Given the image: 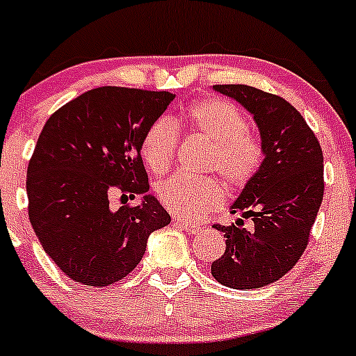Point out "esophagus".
<instances>
[{"mask_svg": "<svg viewBox=\"0 0 356 356\" xmlns=\"http://www.w3.org/2000/svg\"><path fill=\"white\" fill-rule=\"evenodd\" d=\"M177 225L181 229H185V232H188V233H192V234H197V233L200 232V226L199 225H192V222L185 221V219H178Z\"/></svg>", "mask_w": 356, "mask_h": 356, "instance_id": "esophagus-1", "label": "esophagus"}]
</instances>
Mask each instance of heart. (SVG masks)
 Returning a JSON list of instances; mask_svg holds the SVG:
<instances>
[{"label":"heart","instance_id":"obj_1","mask_svg":"<svg viewBox=\"0 0 356 356\" xmlns=\"http://www.w3.org/2000/svg\"><path fill=\"white\" fill-rule=\"evenodd\" d=\"M181 123L211 144L207 166L233 185L247 181L259 170L262 145L240 109L225 99H204L190 106ZM179 142L178 120H156L142 138V157L154 173L170 170ZM157 199L177 218L195 221L225 202V190L214 178L175 175L157 185Z\"/></svg>","mask_w":356,"mask_h":356}]
</instances>
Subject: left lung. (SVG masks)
I'll use <instances>...</instances> for the list:
<instances>
[{
    "label": "left lung",
    "instance_id": "obj_1",
    "mask_svg": "<svg viewBox=\"0 0 356 356\" xmlns=\"http://www.w3.org/2000/svg\"><path fill=\"white\" fill-rule=\"evenodd\" d=\"M254 118L262 163L245 183L229 212L240 218L214 228L226 238V250L211 266L222 286L262 288L283 277L302 257L324 195V157L303 116L283 97L250 86H214ZM252 217L254 226L243 228Z\"/></svg>",
    "mask_w": 356,
    "mask_h": 356
}]
</instances>
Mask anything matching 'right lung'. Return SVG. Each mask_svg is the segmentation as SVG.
<instances>
[{"label": "right lung", "mask_w": 356, "mask_h": 356, "mask_svg": "<svg viewBox=\"0 0 356 356\" xmlns=\"http://www.w3.org/2000/svg\"><path fill=\"white\" fill-rule=\"evenodd\" d=\"M175 94L97 87L49 116L27 168L29 219L44 252L75 283L108 286L140 262L147 240L171 222L149 193L142 138ZM113 191L138 196L108 209Z\"/></svg>", "instance_id": "add662e5"}]
</instances>
